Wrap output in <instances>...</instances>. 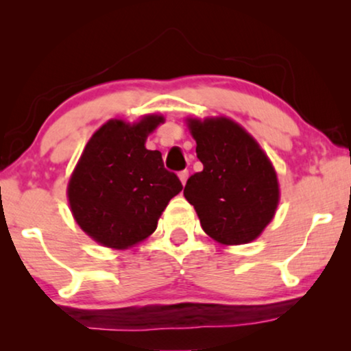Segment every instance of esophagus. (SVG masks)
Returning a JSON list of instances; mask_svg holds the SVG:
<instances>
[{"label":"esophagus","instance_id":"1","mask_svg":"<svg viewBox=\"0 0 351 351\" xmlns=\"http://www.w3.org/2000/svg\"><path fill=\"white\" fill-rule=\"evenodd\" d=\"M179 179H180V184L185 185L186 184V179H189V171H182L179 174Z\"/></svg>","mask_w":351,"mask_h":351}]
</instances>
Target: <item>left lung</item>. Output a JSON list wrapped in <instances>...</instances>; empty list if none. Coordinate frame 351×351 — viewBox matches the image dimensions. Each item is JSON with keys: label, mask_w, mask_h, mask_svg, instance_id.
I'll use <instances>...</instances> for the list:
<instances>
[{"label": "left lung", "mask_w": 351, "mask_h": 351, "mask_svg": "<svg viewBox=\"0 0 351 351\" xmlns=\"http://www.w3.org/2000/svg\"><path fill=\"white\" fill-rule=\"evenodd\" d=\"M203 171L184 196L204 233L223 246L257 239L275 217L281 191L275 166L241 124L227 117L185 118Z\"/></svg>", "instance_id": "left-lung-1"}]
</instances>
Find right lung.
Wrapping results in <instances>:
<instances>
[{
    "label": "right lung",
    "mask_w": 351,
    "mask_h": 351,
    "mask_svg": "<svg viewBox=\"0 0 351 351\" xmlns=\"http://www.w3.org/2000/svg\"><path fill=\"white\" fill-rule=\"evenodd\" d=\"M165 123L162 114H143L129 123L113 118L86 143L66 198L78 227L114 251L145 241L162 210L182 191L176 174L162 166L161 153L147 150V137Z\"/></svg>",
    "instance_id": "1"
}]
</instances>
